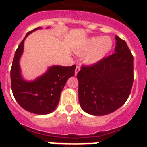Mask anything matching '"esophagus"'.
Wrapping results in <instances>:
<instances>
[{
  "mask_svg": "<svg viewBox=\"0 0 147 147\" xmlns=\"http://www.w3.org/2000/svg\"><path fill=\"white\" fill-rule=\"evenodd\" d=\"M80 71V67L79 66H76V69H75V76H76L78 74V72Z\"/></svg>",
  "mask_w": 147,
  "mask_h": 147,
  "instance_id": "esophagus-1",
  "label": "esophagus"
}]
</instances>
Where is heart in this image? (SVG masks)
Returning a JSON list of instances; mask_svg holds the SVG:
<instances>
[{
  "label": "heart",
  "instance_id": "b5f03b06",
  "mask_svg": "<svg viewBox=\"0 0 147 147\" xmlns=\"http://www.w3.org/2000/svg\"><path fill=\"white\" fill-rule=\"evenodd\" d=\"M113 47V40L109 37H91L81 44L76 53L85 54L83 60L85 64L92 65L99 62L106 57Z\"/></svg>",
  "mask_w": 147,
  "mask_h": 147
}]
</instances>
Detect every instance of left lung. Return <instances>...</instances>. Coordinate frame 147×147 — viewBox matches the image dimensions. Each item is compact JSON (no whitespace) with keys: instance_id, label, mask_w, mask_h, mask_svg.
<instances>
[{"instance_id":"left-lung-1","label":"left lung","mask_w":147,"mask_h":147,"mask_svg":"<svg viewBox=\"0 0 147 147\" xmlns=\"http://www.w3.org/2000/svg\"><path fill=\"white\" fill-rule=\"evenodd\" d=\"M115 53L78 73L79 101L85 112L105 115L124 105L133 83V56L124 40L115 37Z\"/></svg>"}]
</instances>
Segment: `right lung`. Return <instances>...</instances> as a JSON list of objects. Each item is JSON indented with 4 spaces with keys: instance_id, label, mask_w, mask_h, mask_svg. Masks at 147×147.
I'll use <instances>...</instances> for the list:
<instances>
[{
    "instance_id": "right-lung-1",
    "label": "right lung",
    "mask_w": 147,
    "mask_h": 147,
    "mask_svg": "<svg viewBox=\"0 0 147 147\" xmlns=\"http://www.w3.org/2000/svg\"><path fill=\"white\" fill-rule=\"evenodd\" d=\"M41 28L38 27L28 32L15 51L11 69V85L14 97L20 107L32 113L45 115L57 108L67 80L74 76L76 65H52L34 80L28 81L23 78L20 60L24 41L28 35Z\"/></svg>"
}]
</instances>
